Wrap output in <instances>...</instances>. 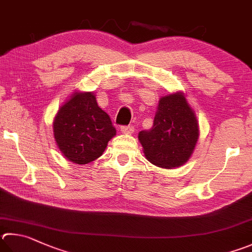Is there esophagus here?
<instances>
[{"instance_id": "1", "label": "esophagus", "mask_w": 252, "mask_h": 252, "mask_svg": "<svg viewBox=\"0 0 252 252\" xmlns=\"http://www.w3.org/2000/svg\"><path fill=\"white\" fill-rule=\"evenodd\" d=\"M120 130H121L122 133H125V134H131V133H133L134 126H131V125H129V126H122L120 127Z\"/></svg>"}]
</instances>
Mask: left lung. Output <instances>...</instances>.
Segmentation results:
<instances>
[{
  "instance_id": "left-lung-1",
  "label": "left lung",
  "mask_w": 252,
  "mask_h": 252,
  "mask_svg": "<svg viewBox=\"0 0 252 252\" xmlns=\"http://www.w3.org/2000/svg\"><path fill=\"white\" fill-rule=\"evenodd\" d=\"M198 123L182 94L159 100L153 126L139 133L145 158L154 165L173 168L187 162L198 140Z\"/></svg>"
}]
</instances>
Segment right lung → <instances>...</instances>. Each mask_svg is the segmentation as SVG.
I'll return each instance as SVG.
<instances>
[{
  "mask_svg": "<svg viewBox=\"0 0 252 252\" xmlns=\"http://www.w3.org/2000/svg\"><path fill=\"white\" fill-rule=\"evenodd\" d=\"M54 135L63 157L72 163L87 164L101 157L116 135V127L94 94L77 93L58 110Z\"/></svg>",
  "mask_w": 252,
  "mask_h": 252,
  "instance_id": "right-lung-1",
  "label": "right lung"
}]
</instances>
